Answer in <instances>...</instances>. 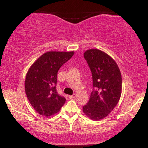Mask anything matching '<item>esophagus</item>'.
Returning a JSON list of instances; mask_svg holds the SVG:
<instances>
[{"label": "esophagus", "instance_id": "esophagus-1", "mask_svg": "<svg viewBox=\"0 0 148 148\" xmlns=\"http://www.w3.org/2000/svg\"><path fill=\"white\" fill-rule=\"evenodd\" d=\"M75 94H73V95H72V96H69V99H73V98H75Z\"/></svg>", "mask_w": 148, "mask_h": 148}]
</instances>
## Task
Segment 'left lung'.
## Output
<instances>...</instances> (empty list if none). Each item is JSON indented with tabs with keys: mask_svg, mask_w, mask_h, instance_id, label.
Wrapping results in <instances>:
<instances>
[{
	"mask_svg": "<svg viewBox=\"0 0 148 148\" xmlns=\"http://www.w3.org/2000/svg\"><path fill=\"white\" fill-rule=\"evenodd\" d=\"M92 74L93 91L83 112L93 121L103 119L118 104L122 91V77L116 62L98 49L84 54Z\"/></svg>",
	"mask_w": 148,
	"mask_h": 148,
	"instance_id": "obj_1",
	"label": "left lung"
}]
</instances>
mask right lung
Masks as SVG:
<instances>
[{
  "label": "right lung",
  "mask_w": 148,
  "mask_h": 148,
  "mask_svg": "<svg viewBox=\"0 0 148 148\" xmlns=\"http://www.w3.org/2000/svg\"><path fill=\"white\" fill-rule=\"evenodd\" d=\"M74 51H50L40 56L26 74L25 91L28 100L36 112L44 116L57 113L66 99L56 88L57 73L62 64L74 54Z\"/></svg>",
  "instance_id": "obj_1"
}]
</instances>
